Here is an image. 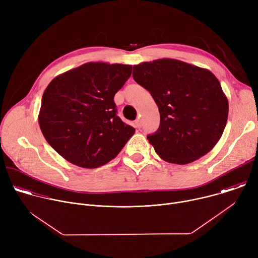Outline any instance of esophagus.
Segmentation results:
<instances>
[{
  "instance_id": "obj_1",
  "label": "esophagus",
  "mask_w": 258,
  "mask_h": 258,
  "mask_svg": "<svg viewBox=\"0 0 258 258\" xmlns=\"http://www.w3.org/2000/svg\"><path fill=\"white\" fill-rule=\"evenodd\" d=\"M142 119L141 118H138V119H136V121H135V124H136V126L138 127V128H140L141 126H142Z\"/></svg>"
}]
</instances>
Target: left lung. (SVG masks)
Segmentation results:
<instances>
[{
  "label": "left lung",
  "instance_id": "1",
  "mask_svg": "<svg viewBox=\"0 0 258 258\" xmlns=\"http://www.w3.org/2000/svg\"><path fill=\"white\" fill-rule=\"evenodd\" d=\"M133 78L158 106L159 128L147 139L161 159L182 165L212 150L226 127L229 102L211 71L163 58L134 65Z\"/></svg>",
  "mask_w": 258,
  "mask_h": 258
}]
</instances>
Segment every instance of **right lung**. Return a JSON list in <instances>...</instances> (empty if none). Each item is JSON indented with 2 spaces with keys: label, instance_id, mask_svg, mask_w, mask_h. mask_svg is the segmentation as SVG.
Returning <instances> with one entry per match:
<instances>
[{
  "label": "right lung",
  "instance_id": "obj_1",
  "mask_svg": "<svg viewBox=\"0 0 258 258\" xmlns=\"http://www.w3.org/2000/svg\"><path fill=\"white\" fill-rule=\"evenodd\" d=\"M132 65L88 62L56 77L43 94L39 124L52 148L70 163L96 168L115 158L135 134L116 115L115 94Z\"/></svg>",
  "mask_w": 258,
  "mask_h": 258
}]
</instances>
